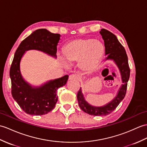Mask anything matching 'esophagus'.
I'll return each instance as SVG.
<instances>
[{
  "label": "esophagus",
  "mask_w": 147,
  "mask_h": 147,
  "mask_svg": "<svg viewBox=\"0 0 147 147\" xmlns=\"http://www.w3.org/2000/svg\"><path fill=\"white\" fill-rule=\"evenodd\" d=\"M79 80V77H78L76 74H71L69 76V80Z\"/></svg>",
  "instance_id": "esophagus-1"
}]
</instances>
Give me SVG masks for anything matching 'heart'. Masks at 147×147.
I'll return each instance as SVG.
<instances>
[{
  "instance_id": "heart-1",
  "label": "heart",
  "mask_w": 147,
  "mask_h": 147,
  "mask_svg": "<svg viewBox=\"0 0 147 147\" xmlns=\"http://www.w3.org/2000/svg\"><path fill=\"white\" fill-rule=\"evenodd\" d=\"M105 53V46L101 42L91 38H80L71 40L63 49L67 63L79 61L82 69L90 71L100 63Z\"/></svg>"
}]
</instances>
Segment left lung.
<instances>
[{
    "instance_id": "obj_1",
    "label": "left lung",
    "mask_w": 147,
    "mask_h": 147,
    "mask_svg": "<svg viewBox=\"0 0 147 147\" xmlns=\"http://www.w3.org/2000/svg\"><path fill=\"white\" fill-rule=\"evenodd\" d=\"M100 33L105 42V56H107L105 61H113L120 71L123 84L119 88L117 96L113 100L102 107H94L88 103L85 100L81 88H80L77 94L80 107L85 113L93 116H106L115 110L125 96L130 73L127 54L124 47L119 42L117 36L105 29H101Z\"/></svg>"
}]
</instances>
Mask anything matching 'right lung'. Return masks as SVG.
Returning <instances> with one entry per match:
<instances>
[{"mask_svg":"<svg viewBox=\"0 0 147 147\" xmlns=\"http://www.w3.org/2000/svg\"><path fill=\"white\" fill-rule=\"evenodd\" d=\"M61 35L54 34L46 29L34 31L23 40L17 49L10 69L12 84V95L19 107L26 113L42 115L48 113L55 107L57 101V89L64 86L68 75L49 80L40 86H34L24 79L20 63L26 51L37 50L56 57L57 45Z\"/></svg>","mask_w":147,"mask_h":147,"instance_id":"right-lung-1","label":"right lung"}]
</instances>
